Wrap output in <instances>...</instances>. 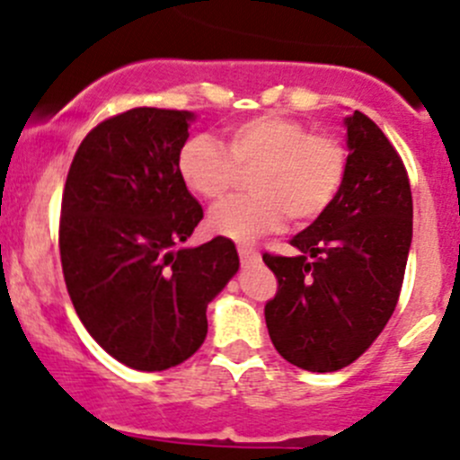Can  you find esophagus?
<instances>
[{"label":"esophagus","instance_id":"obj_1","mask_svg":"<svg viewBox=\"0 0 460 460\" xmlns=\"http://www.w3.org/2000/svg\"><path fill=\"white\" fill-rule=\"evenodd\" d=\"M239 260H242L243 266H252L260 261V252L251 246H239Z\"/></svg>","mask_w":460,"mask_h":460}]
</instances>
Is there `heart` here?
Instances as JSON below:
<instances>
[{
    "label": "heart",
    "instance_id": "b5f03b06",
    "mask_svg": "<svg viewBox=\"0 0 460 460\" xmlns=\"http://www.w3.org/2000/svg\"><path fill=\"white\" fill-rule=\"evenodd\" d=\"M345 148L332 135L307 133L291 117L257 115L226 128V148L208 135H194L178 151V176L190 191L218 200L239 173H251V196L217 205L209 214L214 233L239 243L282 227L284 218L309 223L339 194L345 178Z\"/></svg>",
    "mask_w": 460,
    "mask_h": 460
}]
</instances>
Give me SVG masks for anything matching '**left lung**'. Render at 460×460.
<instances>
[{
	"instance_id": "left-lung-1",
	"label": "left lung",
	"mask_w": 460,
	"mask_h": 460,
	"mask_svg": "<svg viewBox=\"0 0 460 460\" xmlns=\"http://www.w3.org/2000/svg\"><path fill=\"white\" fill-rule=\"evenodd\" d=\"M348 162L334 203L291 239L293 257L266 252L278 278L264 316L275 349L309 373L345 368L395 312L413 237L406 169L364 112L345 117Z\"/></svg>"
}]
</instances>
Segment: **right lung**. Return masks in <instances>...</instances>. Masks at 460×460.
<instances>
[{"mask_svg": "<svg viewBox=\"0 0 460 460\" xmlns=\"http://www.w3.org/2000/svg\"><path fill=\"white\" fill-rule=\"evenodd\" d=\"M190 111L133 108L87 133L60 209V261L78 318L135 370L182 364L208 336V305L239 270L237 248L214 237L181 248L203 208L178 176Z\"/></svg>", "mask_w": 460, "mask_h": 460, "instance_id": "obj_1", "label": "right lung"}]
</instances>
